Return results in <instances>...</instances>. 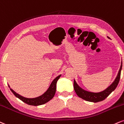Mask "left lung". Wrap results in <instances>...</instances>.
<instances>
[{
    "label": "left lung",
    "instance_id": "1",
    "mask_svg": "<svg viewBox=\"0 0 124 124\" xmlns=\"http://www.w3.org/2000/svg\"><path fill=\"white\" fill-rule=\"evenodd\" d=\"M107 38H109V37H108V36H107ZM122 66H123V62H121L120 70H119L117 76L116 77V79H115L114 82L112 83L108 88H106L103 91L100 92L98 93H94L85 91V90L81 88L77 84L75 80H74V91H75V93H76L78 96L82 98V99L86 100V101L96 103L99 102V101H102V100H104L106 97L108 96L109 94L111 93L112 92L114 91L116 89V88H117L120 79L121 71Z\"/></svg>",
    "mask_w": 124,
    "mask_h": 124
}]
</instances>
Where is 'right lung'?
Here are the masks:
<instances>
[{"label": "right lung", "mask_w": 124, "mask_h": 124, "mask_svg": "<svg viewBox=\"0 0 124 124\" xmlns=\"http://www.w3.org/2000/svg\"><path fill=\"white\" fill-rule=\"evenodd\" d=\"M60 77L61 75H60L58 77H57L56 78H54V79L51 83L50 86L48 88L47 91L45 92L43 94H42L41 96L35 97V98H27V97H24L21 95H20L19 94L17 93L16 92L13 91L12 89L10 88V90H11L13 93L17 98H18L19 99L22 100L23 102L27 103V104L35 106L42 105V104H44L45 103L48 102L49 101H50L52 99H53L56 91L57 82V81L59 80ZM8 87L10 88L9 85H8Z\"/></svg>", "instance_id": "right-lung-1"}]
</instances>
